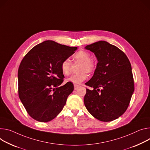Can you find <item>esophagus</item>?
Masks as SVG:
<instances>
[{
  "instance_id": "esophagus-1",
  "label": "esophagus",
  "mask_w": 150,
  "mask_h": 150,
  "mask_svg": "<svg viewBox=\"0 0 150 150\" xmlns=\"http://www.w3.org/2000/svg\"><path fill=\"white\" fill-rule=\"evenodd\" d=\"M79 85H76V84H74V89L75 90H76L78 87H79Z\"/></svg>"
}]
</instances>
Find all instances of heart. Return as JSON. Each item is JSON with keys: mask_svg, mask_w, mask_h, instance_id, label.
I'll return each instance as SVG.
<instances>
[{"mask_svg": "<svg viewBox=\"0 0 150 150\" xmlns=\"http://www.w3.org/2000/svg\"><path fill=\"white\" fill-rule=\"evenodd\" d=\"M90 57V53L84 50L79 51L75 54L74 59L75 62L81 63L78 68L79 72L70 76L67 79L68 82L74 84H79L87 78V73L91 74L96 69V63ZM60 67L64 75H69L71 71L72 63L69 59H64L61 63Z\"/></svg>", "mask_w": 150, "mask_h": 150, "instance_id": "1", "label": "heart"}]
</instances>
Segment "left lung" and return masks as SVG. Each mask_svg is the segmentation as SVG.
<instances>
[{
  "label": "left lung",
  "mask_w": 150,
  "mask_h": 150,
  "mask_svg": "<svg viewBox=\"0 0 150 150\" xmlns=\"http://www.w3.org/2000/svg\"><path fill=\"white\" fill-rule=\"evenodd\" d=\"M86 49L94 52L98 63L93 76L85 84L93 90L86 89L84 105L96 119L113 121L125 112L134 91L131 64L124 52L103 40Z\"/></svg>",
  "instance_id": "8db88e82"
}]
</instances>
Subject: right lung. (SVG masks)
<instances>
[{
    "instance_id": "1",
    "label": "right lung",
    "mask_w": 150,
    "mask_h": 150,
    "mask_svg": "<svg viewBox=\"0 0 150 150\" xmlns=\"http://www.w3.org/2000/svg\"><path fill=\"white\" fill-rule=\"evenodd\" d=\"M76 49L45 40L32 48L23 59L18 71V96L34 120L50 121L63 110L74 85L67 82L61 86L64 76L60 65Z\"/></svg>"
}]
</instances>
